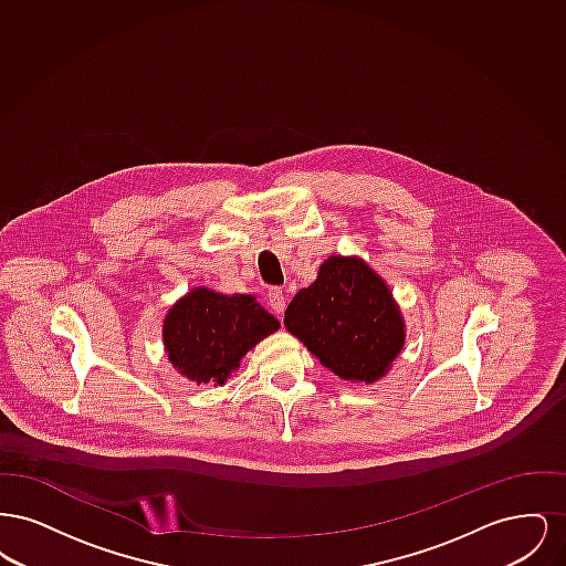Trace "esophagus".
Returning a JSON list of instances; mask_svg holds the SVG:
<instances>
[{
	"label": "esophagus",
	"instance_id": "1",
	"mask_svg": "<svg viewBox=\"0 0 566 566\" xmlns=\"http://www.w3.org/2000/svg\"><path fill=\"white\" fill-rule=\"evenodd\" d=\"M268 303H270L273 314L282 316V314H284V310H286V295H284V291H282V289H275V286L270 289V293H268Z\"/></svg>",
	"mask_w": 566,
	"mask_h": 566
}]
</instances>
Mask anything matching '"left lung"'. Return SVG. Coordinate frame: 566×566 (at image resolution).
<instances>
[{
    "mask_svg": "<svg viewBox=\"0 0 566 566\" xmlns=\"http://www.w3.org/2000/svg\"><path fill=\"white\" fill-rule=\"evenodd\" d=\"M284 326L326 369L371 384L405 344V323L386 282L358 256H328L284 312Z\"/></svg>",
    "mask_w": 566,
    "mask_h": 566,
    "instance_id": "1",
    "label": "left lung"
}]
</instances>
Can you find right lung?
Segmentation results:
<instances>
[{
  "label": "right lung",
  "mask_w": 566,
  "mask_h": 566,
  "mask_svg": "<svg viewBox=\"0 0 566 566\" xmlns=\"http://www.w3.org/2000/svg\"><path fill=\"white\" fill-rule=\"evenodd\" d=\"M280 328L252 295H222L192 289L163 321L169 363L190 381L222 386L245 352Z\"/></svg>",
  "instance_id": "right-lung-1"
}]
</instances>
